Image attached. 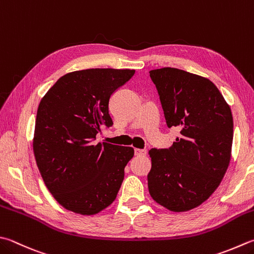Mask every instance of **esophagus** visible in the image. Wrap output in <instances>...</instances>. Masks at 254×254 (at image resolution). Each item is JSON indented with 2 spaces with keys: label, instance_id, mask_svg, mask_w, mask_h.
<instances>
[{
  "label": "esophagus",
  "instance_id": "34e87169",
  "mask_svg": "<svg viewBox=\"0 0 254 254\" xmlns=\"http://www.w3.org/2000/svg\"><path fill=\"white\" fill-rule=\"evenodd\" d=\"M147 155V150L146 149H135V156L137 157H143Z\"/></svg>",
  "mask_w": 254,
  "mask_h": 254
}]
</instances>
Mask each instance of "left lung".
I'll use <instances>...</instances> for the list:
<instances>
[{
	"mask_svg": "<svg viewBox=\"0 0 254 254\" xmlns=\"http://www.w3.org/2000/svg\"><path fill=\"white\" fill-rule=\"evenodd\" d=\"M168 128L180 129L168 149L149 150L148 189L157 203L188 211L216 190L230 164L233 118L211 80L183 69L149 71Z\"/></svg>",
	"mask_w": 254,
	"mask_h": 254,
	"instance_id": "8db88e82",
	"label": "left lung"
}]
</instances>
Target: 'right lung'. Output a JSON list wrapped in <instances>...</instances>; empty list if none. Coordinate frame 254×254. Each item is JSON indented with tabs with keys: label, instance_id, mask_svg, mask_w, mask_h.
<instances>
[{
	"label": "right lung",
	"instance_id": "add662e5",
	"mask_svg": "<svg viewBox=\"0 0 254 254\" xmlns=\"http://www.w3.org/2000/svg\"><path fill=\"white\" fill-rule=\"evenodd\" d=\"M133 69L90 68L66 74L38 105L33 150L45 186L65 209L96 214L117 197L131 147L95 143L111 127L109 99Z\"/></svg>",
	"mask_w": 254,
	"mask_h": 254
}]
</instances>
